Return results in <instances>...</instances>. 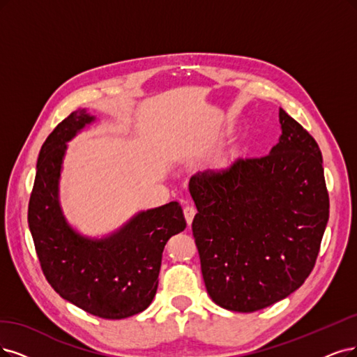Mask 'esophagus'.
<instances>
[{
  "label": "esophagus",
  "mask_w": 357,
  "mask_h": 357,
  "mask_svg": "<svg viewBox=\"0 0 357 357\" xmlns=\"http://www.w3.org/2000/svg\"><path fill=\"white\" fill-rule=\"evenodd\" d=\"M195 213H197V210H195V207L192 204H187L185 207H183V215H185V219H187L188 225H191V222H192Z\"/></svg>",
  "instance_id": "1"
}]
</instances>
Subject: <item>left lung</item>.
Listing matches in <instances>:
<instances>
[{
	"label": "left lung",
	"mask_w": 357,
	"mask_h": 357,
	"mask_svg": "<svg viewBox=\"0 0 357 357\" xmlns=\"http://www.w3.org/2000/svg\"><path fill=\"white\" fill-rule=\"evenodd\" d=\"M280 123L269 154L236 157L190 179L203 280L223 309L256 312L288 297L319 253L329 218L322 154L282 109Z\"/></svg>",
	"instance_id": "left-lung-1"
}]
</instances>
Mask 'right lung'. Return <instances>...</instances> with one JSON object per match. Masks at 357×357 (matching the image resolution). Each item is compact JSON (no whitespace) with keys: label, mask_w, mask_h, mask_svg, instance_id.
I'll list each match as a JSON object with an SVG mask.
<instances>
[{"label":"right lung","mask_w":357,"mask_h":357,"mask_svg":"<svg viewBox=\"0 0 357 357\" xmlns=\"http://www.w3.org/2000/svg\"><path fill=\"white\" fill-rule=\"evenodd\" d=\"M96 121L85 109L70 113L51 132L36 163L28 222L50 285L75 306L104 319H123L150 306L172 235L185 229L178 202L139 212L104 238H88L66 220L59 182L68 144Z\"/></svg>","instance_id":"right-lung-1"}]
</instances>
